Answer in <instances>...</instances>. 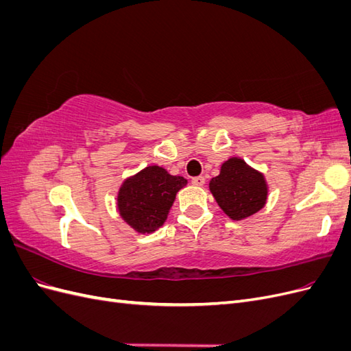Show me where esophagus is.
Listing matches in <instances>:
<instances>
[{"mask_svg": "<svg viewBox=\"0 0 351 351\" xmlns=\"http://www.w3.org/2000/svg\"><path fill=\"white\" fill-rule=\"evenodd\" d=\"M192 183L195 184V186H204L205 184V177H195V178H192Z\"/></svg>", "mask_w": 351, "mask_h": 351, "instance_id": "esophagus-1", "label": "esophagus"}]
</instances>
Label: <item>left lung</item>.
Wrapping results in <instances>:
<instances>
[{"instance_id":"left-lung-1","label":"left lung","mask_w":351,"mask_h":351,"mask_svg":"<svg viewBox=\"0 0 351 351\" xmlns=\"http://www.w3.org/2000/svg\"><path fill=\"white\" fill-rule=\"evenodd\" d=\"M209 190L226 215L234 221L256 214L268 199L263 174L236 156L221 165L219 176L209 182Z\"/></svg>"}]
</instances>
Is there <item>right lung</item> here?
<instances>
[{"label":"right lung","instance_id":"right-lung-1","mask_svg":"<svg viewBox=\"0 0 351 351\" xmlns=\"http://www.w3.org/2000/svg\"><path fill=\"white\" fill-rule=\"evenodd\" d=\"M187 180L171 176L162 167L151 165L125 178L117 196L120 217L137 232H154L161 227L176 195Z\"/></svg>","mask_w":351,"mask_h":351}]
</instances>
